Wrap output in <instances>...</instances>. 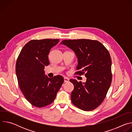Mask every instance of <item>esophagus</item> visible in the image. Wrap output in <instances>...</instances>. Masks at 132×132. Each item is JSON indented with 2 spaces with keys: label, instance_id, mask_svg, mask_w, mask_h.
<instances>
[{
  "label": "esophagus",
  "instance_id": "1",
  "mask_svg": "<svg viewBox=\"0 0 132 132\" xmlns=\"http://www.w3.org/2000/svg\"><path fill=\"white\" fill-rule=\"evenodd\" d=\"M64 82H68L69 81V79H68V78H67V77H64Z\"/></svg>",
  "mask_w": 132,
  "mask_h": 132
}]
</instances>
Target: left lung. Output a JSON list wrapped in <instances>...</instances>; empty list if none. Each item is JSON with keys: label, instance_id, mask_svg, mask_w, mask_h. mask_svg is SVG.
Listing matches in <instances>:
<instances>
[{"label": "left lung", "instance_id": "8db88e82", "mask_svg": "<svg viewBox=\"0 0 132 132\" xmlns=\"http://www.w3.org/2000/svg\"><path fill=\"white\" fill-rule=\"evenodd\" d=\"M72 50L78 59L76 73L83 75L86 82L71 79L74 86L71 101L86 111L99 106L105 98L112 81L110 55L100 42L88 39L66 40L61 43Z\"/></svg>", "mask_w": 132, "mask_h": 132}]
</instances>
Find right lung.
I'll return each instance as SVG.
<instances>
[{
	"label": "right lung",
	"mask_w": 132,
	"mask_h": 132,
	"mask_svg": "<svg viewBox=\"0 0 132 132\" xmlns=\"http://www.w3.org/2000/svg\"><path fill=\"white\" fill-rule=\"evenodd\" d=\"M59 42V39L31 40L23 46L16 60L19 86L26 99L36 107L52 103L64 82L63 76L49 78L44 70L50 64L48 55L51 49Z\"/></svg>",
	"instance_id": "right-lung-1"
}]
</instances>
